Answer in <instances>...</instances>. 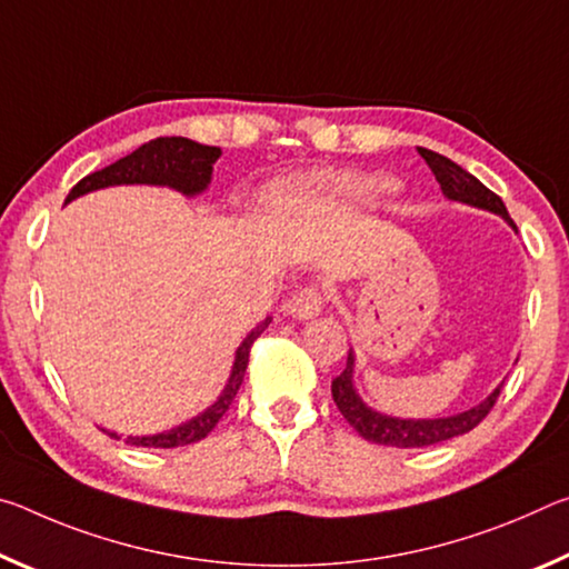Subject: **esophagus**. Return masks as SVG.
Instances as JSON below:
<instances>
[{
	"mask_svg": "<svg viewBox=\"0 0 569 569\" xmlns=\"http://www.w3.org/2000/svg\"><path fill=\"white\" fill-rule=\"evenodd\" d=\"M283 311L288 316H293L298 321H306V319H316L323 311V293L319 286H303L298 288V291L288 298Z\"/></svg>",
	"mask_w": 569,
	"mask_h": 569,
	"instance_id": "1",
	"label": "esophagus"
}]
</instances>
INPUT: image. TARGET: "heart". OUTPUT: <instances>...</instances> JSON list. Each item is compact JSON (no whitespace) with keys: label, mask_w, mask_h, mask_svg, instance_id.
<instances>
[{"label":"heart","mask_w":569,"mask_h":569,"mask_svg":"<svg viewBox=\"0 0 569 569\" xmlns=\"http://www.w3.org/2000/svg\"><path fill=\"white\" fill-rule=\"evenodd\" d=\"M389 190H391V182L389 180H379V178L359 180V182H353V186H351L353 196L366 198V200H377L381 196H387Z\"/></svg>","instance_id":"b5f03b06"}]
</instances>
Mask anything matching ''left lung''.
Masks as SVG:
<instances>
[{
  "label": "left lung",
  "mask_w": 569,
  "mask_h": 569,
  "mask_svg": "<svg viewBox=\"0 0 569 569\" xmlns=\"http://www.w3.org/2000/svg\"><path fill=\"white\" fill-rule=\"evenodd\" d=\"M419 156L427 160V166L435 172L441 192L449 200H457V203H467L481 210H489V213L502 216L509 226H515V220L509 218L507 208L502 203V198L497 192L489 190L487 186L467 172L465 168H459L457 162H451L449 158L439 156L435 150L419 148ZM499 391H502V383L489 393V397L471 407L469 411L455 413V417H445V419H399V417H387V413L373 411L371 407L359 399V393L353 389V351H349V359H346V369L331 381V393L339 411L343 413V419L351 423V427L359 431V435L366 441H373V445H383V447H399V449H413V447H431L439 445V441L455 439L459 435H467L477 427V423L487 417L492 407L497 403Z\"/></svg>",
  "instance_id": "obj_1"
}]
</instances>
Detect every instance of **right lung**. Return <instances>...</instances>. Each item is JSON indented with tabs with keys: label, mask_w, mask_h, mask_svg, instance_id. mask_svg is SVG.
Segmentation results:
<instances>
[{
	"label": "right lung",
	"mask_w": 569,
	"mask_h": 569,
	"mask_svg": "<svg viewBox=\"0 0 569 569\" xmlns=\"http://www.w3.org/2000/svg\"><path fill=\"white\" fill-rule=\"evenodd\" d=\"M220 158V148L200 146L196 140L188 138H156L140 146L130 156L120 158L112 166L102 168L98 172H90L88 178H82L77 186L70 190L64 203L84 196V192L110 188V186H168L180 190L182 196H198L203 192L213 176V166ZM271 319H266L256 326L253 331L246 336V341L238 346L233 371H230V379L226 383L223 393H220L213 407H208L203 413H198L196 419H190L180 427L162 431V435L152 437H128L124 441L132 447H148V449H172V447H186L196 445V441L206 439L210 431H213L216 423L223 419L230 403H233L236 393L243 383L246 369H248V356L250 346L261 336ZM120 439L118 435H112Z\"/></svg>",
	"instance_id": "right-lung-1"
}]
</instances>
